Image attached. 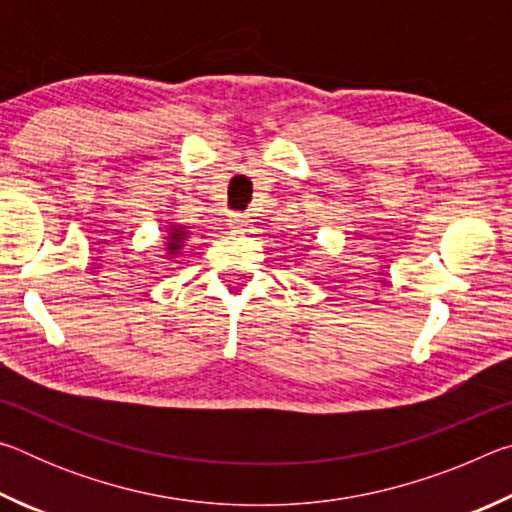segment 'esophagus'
I'll return each instance as SVG.
<instances>
[{"label":"esophagus","instance_id":"obj_1","mask_svg":"<svg viewBox=\"0 0 512 512\" xmlns=\"http://www.w3.org/2000/svg\"><path fill=\"white\" fill-rule=\"evenodd\" d=\"M230 223L235 225V228H248V225H250V216H248V214H232V216H230Z\"/></svg>","mask_w":512,"mask_h":512}]
</instances>
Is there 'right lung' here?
<instances>
[{
  "label": "right lung",
  "mask_w": 512,
  "mask_h": 512,
  "mask_svg": "<svg viewBox=\"0 0 512 512\" xmlns=\"http://www.w3.org/2000/svg\"><path fill=\"white\" fill-rule=\"evenodd\" d=\"M185 225H171L169 228V237H167V253L169 255H176L180 248L185 246Z\"/></svg>",
  "instance_id": "obj_1"
}]
</instances>
